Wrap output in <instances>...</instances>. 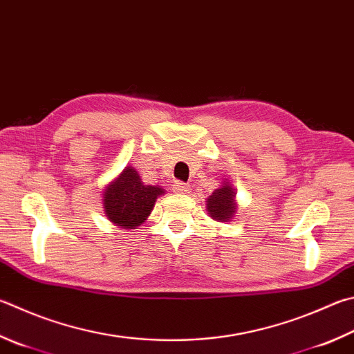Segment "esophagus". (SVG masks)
I'll use <instances>...</instances> for the list:
<instances>
[{
	"mask_svg": "<svg viewBox=\"0 0 354 354\" xmlns=\"http://www.w3.org/2000/svg\"><path fill=\"white\" fill-rule=\"evenodd\" d=\"M173 190H175L176 194H179V195H187V194H190V185L178 181V183L173 184Z\"/></svg>",
	"mask_w": 354,
	"mask_h": 354,
	"instance_id": "obj_1",
	"label": "esophagus"
}]
</instances>
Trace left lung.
<instances>
[{"label":"left lung","mask_w":354,"mask_h":354,"mask_svg":"<svg viewBox=\"0 0 354 354\" xmlns=\"http://www.w3.org/2000/svg\"><path fill=\"white\" fill-rule=\"evenodd\" d=\"M235 189L232 187L227 179H224L223 184L214 190L207 201H205V210L209 212L212 220L218 223H227L232 220L236 214V199Z\"/></svg>","instance_id":"1"}]
</instances>
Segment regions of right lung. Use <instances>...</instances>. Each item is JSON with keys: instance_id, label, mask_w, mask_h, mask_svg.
<instances>
[{"instance_id": "add662e5", "label": "right lung", "mask_w": 354, "mask_h": 354, "mask_svg": "<svg viewBox=\"0 0 354 354\" xmlns=\"http://www.w3.org/2000/svg\"><path fill=\"white\" fill-rule=\"evenodd\" d=\"M165 190L144 184L134 167L127 165L104 189V212L114 226L131 230L142 226L150 216L156 199Z\"/></svg>"}]
</instances>
